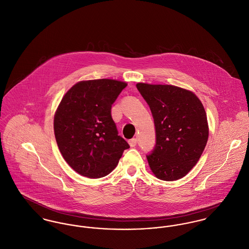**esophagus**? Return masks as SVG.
I'll list each match as a JSON object with an SVG mask.
<instances>
[{
    "label": "esophagus",
    "mask_w": 249,
    "mask_h": 249,
    "mask_svg": "<svg viewBox=\"0 0 249 249\" xmlns=\"http://www.w3.org/2000/svg\"><path fill=\"white\" fill-rule=\"evenodd\" d=\"M136 143H137L136 138H132L129 140V145L131 146V148H134L136 146Z\"/></svg>",
    "instance_id": "1"
}]
</instances>
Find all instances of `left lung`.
<instances>
[{
	"mask_svg": "<svg viewBox=\"0 0 249 249\" xmlns=\"http://www.w3.org/2000/svg\"><path fill=\"white\" fill-rule=\"evenodd\" d=\"M136 87L153 114L156 144L147 159L160 180L183 178L199 161L209 139L207 114L190 90L139 82Z\"/></svg>",
	"mask_w": 249,
	"mask_h": 249,
	"instance_id": "left-lung-1",
	"label": "left lung"
}]
</instances>
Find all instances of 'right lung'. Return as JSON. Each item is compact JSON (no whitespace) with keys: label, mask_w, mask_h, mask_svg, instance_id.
<instances>
[{"label":"right lung","mask_w":249,"mask_h":249,"mask_svg":"<svg viewBox=\"0 0 249 249\" xmlns=\"http://www.w3.org/2000/svg\"><path fill=\"white\" fill-rule=\"evenodd\" d=\"M127 83L102 78L82 80L63 96L54 116L57 147L67 164L88 178L108 175L129 144L118 135L112 104Z\"/></svg>","instance_id":"right-lung-1"}]
</instances>
